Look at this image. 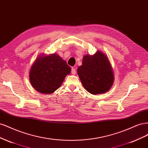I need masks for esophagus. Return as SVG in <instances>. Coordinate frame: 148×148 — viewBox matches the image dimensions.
Listing matches in <instances>:
<instances>
[{"label": "esophagus", "mask_w": 148, "mask_h": 148, "mask_svg": "<svg viewBox=\"0 0 148 148\" xmlns=\"http://www.w3.org/2000/svg\"><path fill=\"white\" fill-rule=\"evenodd\" d=\"M76 68L75 67H72V68H71V74H73V75H75V74H76Z\"/></svg>", "instance_id": "esophagus-1"}]
</instances>
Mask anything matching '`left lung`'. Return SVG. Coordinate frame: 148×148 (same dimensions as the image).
Instances as JSON below:
<instances>
[{
  "label": "left lung",
  "mask_w": 148,
  "mask_h": 148,
  "mask_svg": "<svg viewBox=\"0 0 148 148\" xmlns=\"http://www.w3.org/2000/svg\"><path fill=\"white\" fill-rule=\"evenodd\" d=\"M78 75L85 89L92 95L109 90L114 83V75L107 57L101 51L83 57L82 65L78 67Z\"/></svg>",
  "instance_id": "obj_1"
}]
</instances>
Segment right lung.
<instances>
[{"label": "right lung", "mask_w": 148, "mask_h": 148, "mask_svg": "<svg viewBox=\"0 0 148 148\" xmlns=\"http://www.w3.org/2000/svg\"><path fill=\"white\" fill-rule=\"evenodd\" d=\"M71 68L56 53L40 56L35 60L29 72V80L38 92L51 94L59 88Z\"/></svg>", "instance_id": "obj_1"}]
</instances>
